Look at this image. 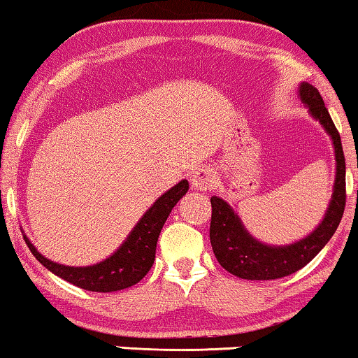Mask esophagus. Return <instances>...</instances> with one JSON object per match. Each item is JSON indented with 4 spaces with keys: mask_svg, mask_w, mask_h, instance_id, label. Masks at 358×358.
Wrapping results in <instances>:
<instances>
[{
    "mask_svg": "<svg viewBox=\"0 0 358 358\" xmlns=\"http://www.w3.org/2000/svg\"><path fill=\"white\" fill-rule=\"evenodd\" d=\"M191 185L198 191H209L215 186V175L209 167H201L191 175Z\"/></svg>",
    "mask_w": 358,
    "mask_h": 358,
    "instance_id": "1",
    "label": "esophagus"
}]
</instances>
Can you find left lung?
I'll list each match as a JSON object with an SVG mask.
<instances>
[{
    "instance_id": "8db88e82",
    "label": "left lung",
    "mask_w": 358,
    "mask_h": 358,
    "mask_svg": "<svg viewBox=\"0 0 358 358\" xmlns=\"http://www.w3.org/2000/svg\"><path fill=\"white\" fill-rule=\"evenodd\" d=\"M299 99L310 117L321 124L331 138L336 160V177L328 208L320 224L303 238L289 245L264 243L253 236L241 222L240 215L224 198L213 196L210 245L219 264L230 274L246 280H271L285 278L303 268L324 248L334 235L345 208V159L341 136L332 123L323 99L308 83L299 84Z\"/></svg>"
}]
</instances>
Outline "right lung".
<instances>
[{"instance_id":"add662e5","label":"right lung","mask_w":358,"mask_h":358,"mask_svg":"<svg viewBox=\"0 0 358 358\" xmlns=\"http://www.w3.org/2000/svg\"><path fill=\"white\" fill-rule=\"evenodd\" d=\"M188 180H181L172 188L160 194L155 203L143 214L123 243L107 258L90 266H66L45 258L32 245L29 236L24 240L32 255L50 273L64 279L69 284L90 292H117L128 289L149 273L155 259V246L165 220L177 206L178 201L188 193Z\"/></svg>"}]
</instances>
